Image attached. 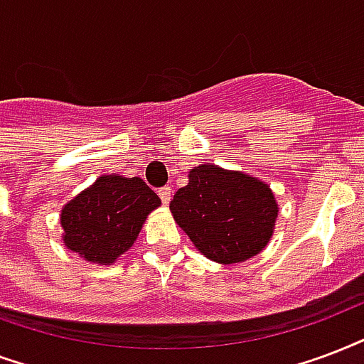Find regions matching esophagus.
I'll return each mask as SVG.
<instances>
[{"mask_svg": "<svg viewBox=\"0 0 364 364\" xmlns=\"http://www.w3.org/2000/svg\"><path fill=\"white\" fill-rule=\"evenodd\" d=\"M157 193H159V197H161L163 205H168V201H171V188H168V186H165V188H159V190H157Z\"/></svg>", "mask_w": 364, "mask_h": 364, "instance_id": "34e87169", "label": "esophagus"}]
</instances>
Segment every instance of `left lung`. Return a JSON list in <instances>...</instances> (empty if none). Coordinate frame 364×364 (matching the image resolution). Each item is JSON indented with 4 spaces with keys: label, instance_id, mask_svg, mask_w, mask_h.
Masks as SVG:
<instances>
[{
    "label": "left lung",
    "instance_id": "left-lung-1",
    "mask_svg": "<svg viewBox=\"0 0 364 364\" xmlns=\"http://www.w3.org/2000/svg\"><path fill=\"white\" fill-rule=\"evenodd\" d=\"M171 201V213L196 249L218 264H237L264 250L279 207L269 186L250 174L199 165Z\"/></svg>",
    "mask_w": 364,
    "mask_h": 364
}]
</instances>
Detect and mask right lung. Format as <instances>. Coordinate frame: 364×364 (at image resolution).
<instances>
[{
  "instance_id": "add662e5",
  "label": "right lung",
  "mask_w": 364,
  "mask_h": 364,
  "mask_svg": "<svg viewBox=\"0 0 364 364\" xmlns=\"http://www.w3.org/2000/svg\"><path fill=\"white\" fill-rule=\"evenodd\" d=\"M161 205L142 178L104 174L64 205L62 241L72 252L109 266L136 241L148 214Z\"/></svg>"
}]
</instances>
